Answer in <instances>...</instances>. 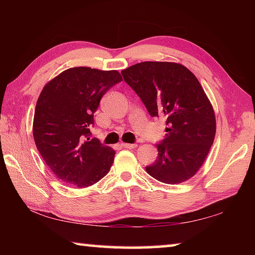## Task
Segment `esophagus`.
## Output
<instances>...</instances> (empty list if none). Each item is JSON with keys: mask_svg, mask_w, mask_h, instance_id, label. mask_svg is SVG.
<instances>
[{"mask_svg": "<svg viewBox=\"0 0 255 255\" xmlns=\"http://www.w3.org/2000/svg\"><path fill=\"white\" fill-rule=\"evenodd\" d=\"M122 146L123 147H125V148H135L136 147V144H128V143H123L122 144Z\"/></svg>", "mask_w": 255, "mask_h": 255, "instance_id": "1", "label": "esophagus"}]
</instances>
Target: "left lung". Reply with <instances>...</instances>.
Instances as JSON below:
<instances>
[{
  "instance_id": "left-lung-1",
  "label": "left lung",
  "mask_w": 255,
  "mask_h": 255,
  "mask_svg": "<svg viewBox=\"0 0 255 255\" xmlns=\"http://www.w3.org/2000/svg\"><path fill=\"white\" fill-rule=\"evenodd\" d=\"M150 117L165 119V137L146 172L167 184L192 178L214 143L216 119L197 77L181 64L138 63L122 72Z\"/></svg>"
}]
</instances>
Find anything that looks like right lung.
<instances>
[{
  "instance_id": "obj_1",
  "label": "right lung",
  "mask_w": 255,
  "mask_h": 255,
  "mask_svg": "<svg viewBox=\"0 0 255 255\" xmlns=\"http://www.w3.org/2000/svg\"><path fill=\"white\" fill-rule=\"evenodd\" d=\"M122 80L117 71L73 67L42 89L34 110V143L63 182L90 187L110 171L116 152L91 139L90 128L101 98Z\"/></svg>"
}]
</instances>
